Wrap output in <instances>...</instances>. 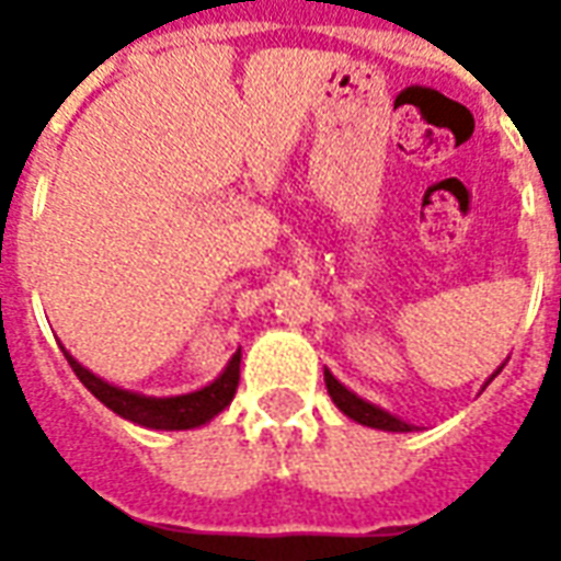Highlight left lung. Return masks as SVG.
<instances>
[{
    "mask_svg": "<svg viewBox=\"0 0 561 561\" xmlns=\"http://www.w3.org/2000/svg\"><path fill=\"white\" fill-rule=\"evenodd\" d=\"M499 370H502V367H499ZM325 388H329L331 400L337 403V410H341L343 415H350L353 421H358V424H367V427H376V431H394V433L410 431V424H407V421L394 419V415H388L386 410H379V407H374V403L355 398L353 391H350V388H343L341 382L329 374V370H325Z\"/></svg>",
    "mask_w": 561,
    "mask_h": 561,
    "instance_id": "left-lung-1",
    "label": "left lung"
}]
</instances>
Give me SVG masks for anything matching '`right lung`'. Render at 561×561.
I'll list each match as a JSON object with an SVG mask.
<instances>
[{"label":"right lung","instance_id":"1","mask_svg":"<svg viewBox=\"0 0 561 561\" xmlns=\"http://www.w3.org/2000/svg\"><path fill=\"white\" fill-rule=\"evenodd\" d=\"M68 365L77 374V379L83 382L92 394H95L104 407L122 415V419L151 427V431H187V427H199L208 419H215L224 407H230L232 394L239 388V365L241 350L232 355V362L227 370L211 382V386L199 388L194 394H179V398H142L134 391H122L116 386H107L104 379H98L95 374H89L80 362H73L71 355L65 353Z\"/></svg>","mask_w":561,"mask_h":561}]
</instances>
